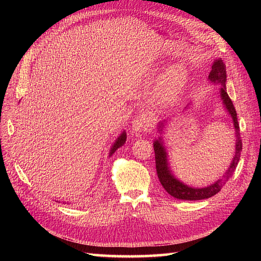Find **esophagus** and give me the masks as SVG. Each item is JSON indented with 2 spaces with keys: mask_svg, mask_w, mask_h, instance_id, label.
Masks as SVG:
<instances>
[{
  "mask_svg": "<svg viewBox=\"0 0 261 261\" xmlns=\"http://www.w3.org/2000/svg\"><path fill=\"white\" fill-rule=\"evenodd\" d=\"M150 125L149 117L146 115H139L133 121V133H135L136 135H139L140 133H143L148 129Z\"/></svg>",
  "mask_w": 261,
  "mask_h": 261,
  "instance_id": "1",
  "label": "esophagus"
}]
</instances>
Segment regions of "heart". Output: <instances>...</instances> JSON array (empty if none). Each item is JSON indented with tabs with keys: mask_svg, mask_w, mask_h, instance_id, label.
<instances>
[{
	"mask_svg": "<svg viewBox=\"0 0 261 261\" xmlns=\"http://www.w3.org/2000/svg\"><path fill=\"white\" fill-rule=\"evenodd\" d=\"M184 84L185 74L183 69L179 67L171 68L158 87V97L165 103H172L178 98Z\"/></svg>",
	"mask_w": 261,
	"mask_h": 261,
	"instance_id": "1",
	"label": "heart"
}]
</instances>
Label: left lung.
<instances>
[{"instance_id":"1","label":"left lung","mask_w":261,"mask_h":261,"mask_svg":"<svg viewBox=\"0 0 261 261\" xmlns=\"http://www.w3.org/2000/svg\"><path fill=\"white\" fill-rule=\"evenodd\" d=\"M210 81L213 83H219L221 84V98L223 100V103L227 111L230 112L234 127H235V135H236V145H235V155L233 158V161L230 165V168L227 169L225 175H223V178L218 179L215 184H211L210 186H207L204 188H193L189 187L183 183H180L174 176L171 174V172L168 167V161H167V153H165V150L163 148V145L161 140H155L153 144L154 149V155H155V169H156V174L159 177V180L163 188L167 191L171 196L174 197V198L181 199V200H201V199H207L210 197L215 196L218 194L221 188H222L226 181L230 179V177L233 175V173L238 167V163L241 158V151H242V139H241V134H240V125L238 122V114H236L235 108L233 106V102L228 97L226 92V87H225V81H226V69L223 64V62L221 60H217L211 67V72L209 74Z\"/></svg>"}]
</instances>
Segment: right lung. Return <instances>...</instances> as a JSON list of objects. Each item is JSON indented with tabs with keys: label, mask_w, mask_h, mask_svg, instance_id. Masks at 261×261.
Here are the masks:
<instances>
[{
	"label": "right lung",
	"mask_w": 261,
	"mask_h": 261,
	"mask_svg": "<svg viewBox=\"0 0 261 261\" xmlns=\"http://www.w3.org/2000/svg\"><path fill=\"white\" fill-rule=\"evenodd\" d=\"M125 141H126V134L125 133H123L122 135L117 138V140L115 141V144L113 145V147H112V149H111V152H110V154H112V153H114L115 152V150L117 149V148H120L121 146H123L124 144H125Z\"/></svg>",
	"instance_id": "1"
}]
</instances>
